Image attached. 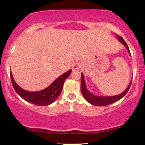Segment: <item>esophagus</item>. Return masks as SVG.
<instances>
[{"label":"esophagus","mask_w":145,"mask_h":145,"mask_svg":"<svg viewBox=\"0 0 145 145\" xmlns=\"http://www.w3.org/2000/svg\"><path fill=\"white\" fill-rule=\"evenodd\" d=\"M82 66L83 65H82V63H78L76 65V69H81V68L82 67Z\"/></svg>","instance_id":"esophagus-1"}]
</instances>
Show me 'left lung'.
<instances>
[{
    "label": "left lung",
    "instance_id": "8db88e82",
    "mask_svg": "<svg viewBox=\"0 0 145 145\" xmlns=\"http://www.w3.org/2000/svg\"><path fill=\"white\" fill-rule=\"evenodd\" d=\"M116 36L117 37L118 39H119V42H121L123 45H124L125 46V48H127L128 52H129V55L131 56L130 52H129V49L128 48L127 44L125 43V41L123 40L122 37L120 36L116 35ZM131 80H132V78H131L130 82H129V85L127 87L123 92L121 93V94L116 95H113V96H99V95H95L93 93H92L91 92L88 90L86 88L85 80L84 78V74L82 73L81 75V91H82V93L84 96V99H86L88 102L90 103L91 104L94 105V106H108V105L112 104V103L116 102V101H119V99H121L123 97H124L126 93L129 91V88H130L131 84Z\"/></svg>",
    "mask_w": 145,
    "mask_h": 145
}]
</instances>
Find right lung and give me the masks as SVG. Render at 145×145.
<instances>
[{
    "label": "right lung",
    "mask_w": 145,
    "mask_h": 145,
    "mask_svg": "<svg viewBox=\"0 0 145 145\" xmlns=\"http://www.w3.org/2000/svg\"><path fill=\"white\" fill-rule=\"evenodd\" d=\"M71 72V69L66 71L56 78L49 86L39 91H29L22 89L15 82L11 71H10V76L14 90L23 99L37 106H44L52 104L56 100L62 91L65 81L70 75Z\"/></svg>",
    "instance_id": "obj_1"
}]
</instances>
